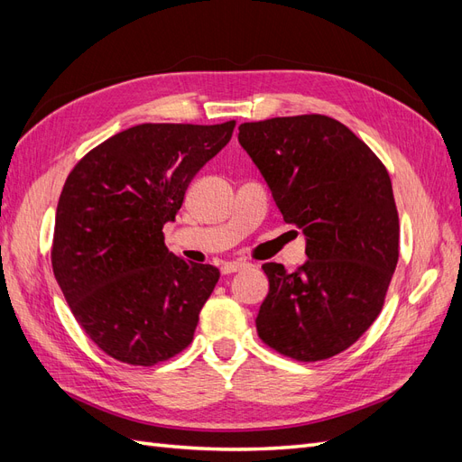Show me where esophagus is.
<instances>
[{
  "mask_svg": "<svg viewBox=\"0 0 462 462\" xmlns=\"http://www.w3.org/2000/svg\"><path fill=\"white\" fill-rule=\"evenodd\" d=\"M245 262H223L221 263V273H235V272H241L245 268Z\"/></svg>",
  "mask_w": 462,
  "mask_h": 462,
  "instance_id": "34e87169",
  "label": "esophagus"
}]
</instances>
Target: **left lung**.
Masks as SVG:
<instances>
[{
  "instance_id": "8db88e82",
  "label": "left lung",
  "mask_w": 462,
  "mask_h": 462,
  "mask_svg": "<svg viewBox=\"0 0 462 462\" xmlns=\"http://www.w3.org/2000/svg\"><path fill=\"white\" fill-rule=\"evenodd\" d=\"M239 143L287 223L302 229L295 272L262 265L270 292L260 339L300 362L326 360L358 341L382 312L399 260V214L380 158L328 116L243 123Z\"/></svg>"
}]
</instances>
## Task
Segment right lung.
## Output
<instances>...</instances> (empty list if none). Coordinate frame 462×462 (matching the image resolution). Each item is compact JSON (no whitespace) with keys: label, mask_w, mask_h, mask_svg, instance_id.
Here are the masks:
<instances>
[{"label":"right lung","mask_w":462,"mask_h":462,"mask_svg":"<svg viewBox=\"0 0 462 462\" xmlns=\"http://www.w3.org/2000/svg\"><path fill=\"white\" fill-rule=\"evenodd\" d=\"M233 129L235 121L136 125L69 173L55 212L53 275L80 328L111 358L153 366L190 345L219 270L170 253L163 226Z\"/></svg>","instance_id":"1"}]
</instances>
